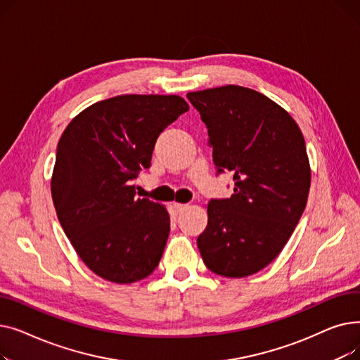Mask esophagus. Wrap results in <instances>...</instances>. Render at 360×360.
Returning a JSON list of instances; mask_svg holds the SVG:
<instances>
[{
  "label": "esophagus",
  "instance_id": "obj_1",
  "mask_svg": "<svg viewBox=\"0 0 360 360\" xmlns=\"http://www.w3.org/2000/svg\"><path fill=\"white\" fill-rule=\"evenodd\" d=\"M174 207H175V210L178 212V213H181V212H184L185 209H186V204H181V202H175L174 204Z\"/></svg>",
  "mask_w": 360,
  "mask_h": 360
}]
</instances>
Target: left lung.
<instances>
[{"instance_id": "obj_1", "label": "left lung", "mask_w": 360, "mask_h": 360, "mask_svg": "<svg viewBox=\"0 0 360 360\" xmlns=\"http://www.w3.org/2000/svg\"><path fill=\"white\" fill-rule=\"evenodd\" d=\"M209 129L217 172L233 174L231 198L207 204L197 245L205 267L231 278L258 273L281 252L305 210L311 166L302 131L280 105L252 89L186 94Z\"/></svg>"}]
</instances>
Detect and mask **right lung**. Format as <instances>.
Segmentation results:
<instances>
[{"label":"right lung","mask_w":360,"mask_h":360,"mask_svg":"<svg viewBox=\"0 0 360 360\" xmlns=\"http://www.w3.org/2000/svg\"><path fill=\"white\" fill-rule=\"evenodd\" d=\"M190 109L176 94H121L72 118L56 148L51 194L72 248L102 278L128 285L159 266L170 231L166 207L136 198L160 132Z\"/></svg>","instance_id":"right-lung-1"}]
</instances>
